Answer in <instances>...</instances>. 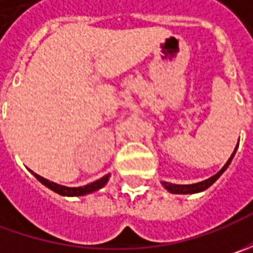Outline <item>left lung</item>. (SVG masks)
<instances>
[{
    "instance_id": "8db88e82",
    "label": "left lung",
    "mask_w": 253,
    "mask_h": 253,
    "mask_svg": "<svg viewBox=\"0 0 253 253\" xmlns=\"http://www.w3.org/2000/svg\"><path fill=\"white\" fill-rule=\"evenodd\" d=\"M238 148V146H237ZM237 148H235V151L232 152V155H231V158H229L227 163L222 166V169L219 170L217 174H214V176H211L207 180H203V181H199V183H193V184H173V183H168V181H162V184H163V187L168 190L169 193L171 194H194V193H200V191H204L206 189H209L210 186L215 181V180L218 179L219 176L227 170V168L229 166V163L232 161V158H234V155H235V152H237Z\"/></svg>"
}]
</instances>
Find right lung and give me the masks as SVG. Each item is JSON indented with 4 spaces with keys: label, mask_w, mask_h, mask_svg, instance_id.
I'll list each match as a JSON object with an SVG mask.
<instances>
[{
    "label": "right lung",
    "mask_w": 253,
    "mask_h": 253,
    "mask_svg": "<svg viewBox=\"0 0 253 253\" xmlns=\"http://www.w3.org/2000/svg\"><path fill=\"white\" fill-rule=\"evenodd\" d=\"M31 173H32L35 177L39 180L43 186H46L47 189L53 190L54 193H57V194H60V196H66V197H79V196H85V194L94 193V191H97V190L102 189V187L108 183V180H110V174H105L101 179L95 180V181H92V183H88V184H85V186H80V187H67V186H62V184H57V183H54V181L44 179L42 176L34 173L32 170H31Z\"/></svg>",
    "instance_id": "obj_1"
}]
</instances>
